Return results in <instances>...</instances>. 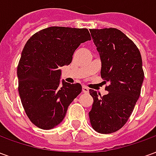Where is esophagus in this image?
<instances>
[{
    "label": "esophagus",
    "mask_w": 156,
    "mask_h": 156,
    "mask_svg": "<svg viewBox=\"0 0 156 156\" xmlns=\"http://www.w3.org/2000/svg\"><path fill=\"white\" fill-rule=\"evenodd\" d=\"M83 92L85 93V94H86V93H88V88H87V87L83 86Z\"/></svg>",
    "instance_id": "34e87169"
}]
</instances>
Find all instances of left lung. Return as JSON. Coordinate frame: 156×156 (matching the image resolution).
Returning <instances> with one entry per match:
<instances>
[{"label": "left lung", "instance_id": "left-lung-1", "mask_svg": "<svg viewBox=\"0 0 156 156\" xmlns=\"http://www.w3.org/2000/svg\"><path fill=\"white\" fill-rule=\"evenodd\" d=\"M89 31L101 60V77L109 83L104 96L89 89L94 98L89 119L95 131L110 134L125 124L140 95L142 58L136 45L119 30Z\"/></svg>", "mask_w": 156, "mask_h": 156}]
</instances>
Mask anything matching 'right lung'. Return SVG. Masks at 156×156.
I'll list each match as a JSON object with an SVG mask.
<instances>
[{
  "mask_svg": "<svg viewBox=\"0 0 156 156\" xmlns=\"http://www.w3.org/2000/svg\"><path fill=\"white\" fill-rule=\"evenodd\" d=\"M90 39L86 28L51 27L27 41L17 67L18 91L26 114L36 126H58L81 93L80 83L60 80V68L70 64L75 50Z\"/></svg>",
  "mask_w": 156,
  "mask_h": 156,
  "instance_id": "1",
  "label": "right lung"
}]
</instances>
